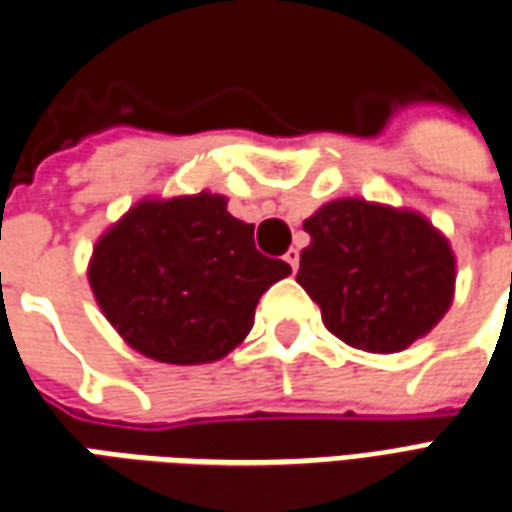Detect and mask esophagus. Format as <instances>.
Wrapping results in <instances>:
<instances>
[{"mask_svg": "<svg viewBox=\"0 0 512 512\" xmlns=\"http://www.w3.org/2000/svg\"><path fill=\"white\" fill-rule=\"evenodd\" d=\"M285 260L290 263V268H293V271H298V263H301V252H298V249H287Z\"/></svg>", "mask_w": 512, "mask_h": 512, "instance_id": "esophagus-1", "label": "esophagus"}]
</instances>
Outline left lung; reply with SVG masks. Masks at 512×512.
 I'll return each mask as SVG.
<instances>
[{
  "label": "left lung",
  "mask_w": 512,
  "mask_h": 512,
  "mask_svg": "<svg viewBox=\"0 0 512 512\" xmlns=\"http://www.w3.org/2000/svg\"><path fill=\"white\" fill-rule=\"evenodd\" d=\"M298 285L325 328L350 347L399 352L426 336L453 301L456 257L429 219L342 198L304 222Z\"/></svg>",
  "instance_id": "1"
}]
</instances>
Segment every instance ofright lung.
<instances>
[{
  "label": "right lung",
  "instance_id": "obj_1",
  "mask_svg": "<svg viewBox=\"0 0 512 512\" xmlns=\"http://www.w3.org/2000/svg\"><path fill=\"white\" fill-rule=\"evenodd\" d=\"M285 260L257 252L255 225L200 192L140 200L94 246L89 285L132 350L192 366L225 358L255 323V306L285 279Z\"/></svg>",
  "mask_w": 512,
  "mask_h": 512
}]
</instances>
